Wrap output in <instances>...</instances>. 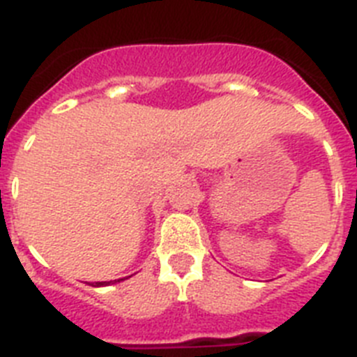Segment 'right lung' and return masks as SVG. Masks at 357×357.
<instances>
[{
	"mask_svg": "<svg viewBox=\"0 0 357 357\" xmlns=\"http://www.w3.org/2000/svg\"><path fill=\"white\" fill-rule=\"evenodd\" d=\"M120 280H123V278H119V280H114V282H120ZM107 284H111V282H97V284H95V286H107Z\"/></svg>",
	"mask_w": 357,
	"mask_h": 357,
	"instance_id": "add662e5",
	"label": "right lung"
}]
</instances>
